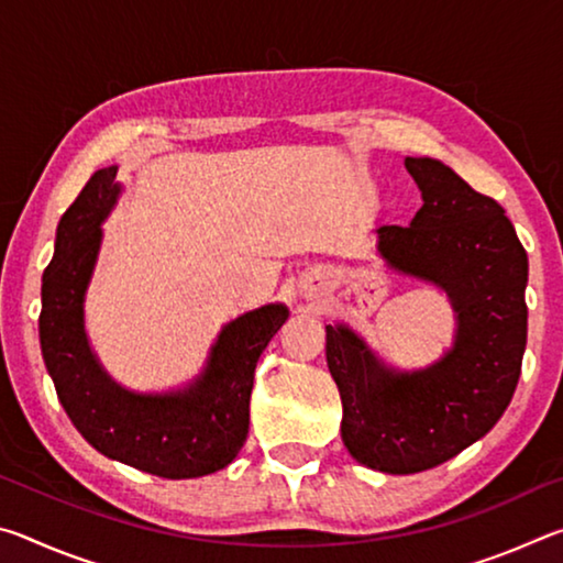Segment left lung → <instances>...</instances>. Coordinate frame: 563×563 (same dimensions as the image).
<instances>
[{
	"instance_id": "1",
	"label": "left lung",
	"mask_w": 563,
	"mask_h": 563,
	"mask_svg": "<svg viewBox=\"0 0 563 563\" xmlns=\"http://www.w3.org/2000/svg\"><path fill=\"white\" fill-rule=\"evenodd\" d=\"M422 190L409 225H379L389 271L440 288L454 310L452 347L432 365H387L345 322L325 325L342 399V442L385 474L432 470L482 440L509 407L527 347V251L504 208L442 161L405 158Z\"/></svg>"
}]
</instances>
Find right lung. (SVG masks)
I'll return each mask as SVG.
<instances>
[{"mask_svg": "<svg viewBox=\"0 0 563 563\" xmlns=\"http://www.w3.org/2000/svg\"><path fill=\"white\" fill-rule=\"evenodd\" d=\"M117 170H97L56 225L54 255L42 278L40 342L46 373L76 430L103 456L166 479L213 474L241 452L255 365L290 310L268 302L225 322L201 375L184 387L136 393L117 383L93 352L84 320L101 225L123 190Z\"/></svg>", "mask_w": 563, "mask_h": 563, "instance_id": "1", "label": "right lung"}]
</instances>
